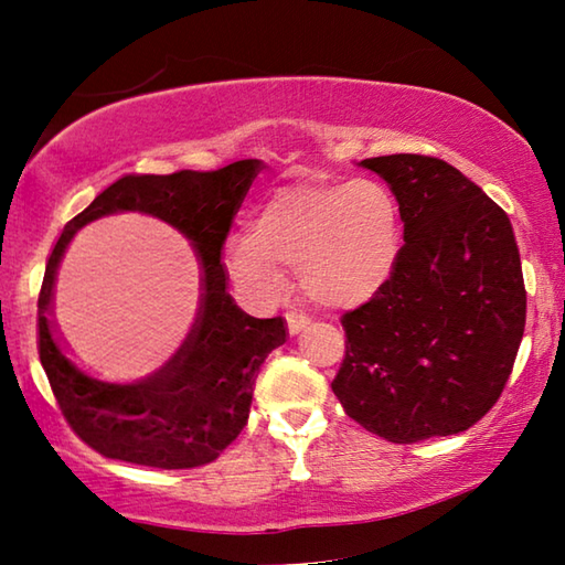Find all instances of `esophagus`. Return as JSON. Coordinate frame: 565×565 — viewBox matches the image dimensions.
Masks as SVG:
<instances>
[{
  "label": "esophagus",
  "instance_id": "obj_1",
  "mask_svg": "<svg viewBox=\"0 0 565 565\" xmlns=\"http://www.w3.org/2000/svg\"><path fill=\"white\" fill-rule=\"evenodd\" d=\"M311 319L306 317V313H299V311H286V329H289V333L294 337V333H301L306 327H309Z\"/></svg>",
  "mask_w": 565,
  "mask_h": 565
}]
</instances>
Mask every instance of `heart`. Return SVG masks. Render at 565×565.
Segmentation results:
<instances>
[{
	"label": "heart",
	"mask_w": 565,
	"mask_h": 565,
	"mask_svg": "<svg viewBox=\"0 0 565 565\" xmlns=\"http://www.w3.org/2000/svg\"><path fill=\"white\" fill-rule=\"evenodd\" d=\"M404 244L401 212L379 181H301L271 191L228 244V266L266 294L286 289L296 271L303 294L321 306H353L394 274Z\"/></svg>",
	"instance_id": "obj_1"
}]
</instances>
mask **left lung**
Listing matches in <instances>:
<instances>
[{
	"label": "left lung",
	"instance_id": "8db88e82",
	"mask_svg": "<svg viewBox=\"0 0 565 565\" xmlns=\"http://www.w3.org/2000/svg\"><path fill=\"white\" fill-rule=\"evenodd\" d=\"M361 167L394 191L404 246L388 281L341 317L331 381L347 416L391 444L471 428L499 401L525 327L521 256L503 209L444 159Z\"/></svg>",
	"mask_w": 565,
	"mask_h": 565
}]
</instances>
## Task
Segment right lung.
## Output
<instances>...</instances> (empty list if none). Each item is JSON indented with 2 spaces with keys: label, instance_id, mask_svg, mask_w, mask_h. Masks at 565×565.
Masks as SVG:
<instances>
[{
  "label": "right lung",
  "instance_id": "1",
  "mask_svg": "<svg viewBox=\"0 0 565 565\" xmlns=\"http://www.w3.org/2000/svg\"><path fill=\"white\" fill-rule=\"evenodd\" d=\"M262 169L242 159L216 171L127 174L64 226L40 291V361L72 431L107 458L151 466L212 463L242 434L264 359L286 341L284 319H254L226 291L222 248L246 191ZM117 211L157 215L184 233L203 266L200 311L164 367L134 385L94 377L63 353L53 333L51 289L73 234Z\"/></svg>",
  "mask_w": 565,
  "mask_h": 565
}]
</instances>
